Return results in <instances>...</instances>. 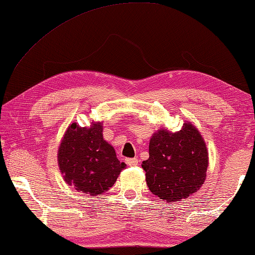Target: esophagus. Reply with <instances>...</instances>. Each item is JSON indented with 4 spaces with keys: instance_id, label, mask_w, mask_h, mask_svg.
Segmentation results:
<instances>
[{
    "instance_id": "obj_1",
    "label": "esophagus",
    "mask_w": 255,
    "mask_h": 255,
    "mask_svg": "<svg viewBox=\"0 0 255 255\" xmlns=\"http://www.w3.org/2000/svg\"><path fill=\"white\" fill-rule=\"evenodd\" d=\"M126 162L128 165H130V167H136V165L138 164V159H136V157H134V159H127Z\"/></svg>"
}]
</instances>
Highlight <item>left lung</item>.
I'll return each instance as SVG.
<instances>
[{
  "instance_id": "1",
  "label": "left lung",
  "mask_w": 255,
  "mask_h": 255,
  "mask_svg": "<svg viewBox=\"0 0 255 255\" xmlns=\"http://www.w3.org/2000/svg\"><path fill=\"white\" fill-rule=\"evenodd\" d=\"M148 159L143 161L148 189L168 203L187 199L207 178L209 153L201 132L185 121L179 131L160 128L149 139Z\"/></svg>"
}]
</instances>
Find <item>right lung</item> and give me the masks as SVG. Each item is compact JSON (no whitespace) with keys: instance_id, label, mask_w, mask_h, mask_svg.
<instances>
[{"instance_id":"obj_1","label":"right lung","mask_w":255,"mask_h":255,"mask_svg":"<svg viewBox=\"0 0 255 255\" xmlns=\"http://www.w3.org/2000/svg\"><path fill=\"white\" fill-rule=\"evenodd\" d=\"M58 164L68 185L91 196L109 191L126 168L103 138L102 121H93L90 127L69 125L59 145Z\"/></svg>"}]
</instances>
